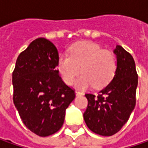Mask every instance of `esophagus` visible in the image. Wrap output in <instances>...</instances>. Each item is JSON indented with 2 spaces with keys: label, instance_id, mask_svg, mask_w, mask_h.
<instances>
[{
  "label": "esophagus",
  "instance_id": "1",
  "mask_svg": "<svg viewBox=\"0 0 148 148\" xmlns=\"http://www.w3.org/2000/svg\"><path fill=\"white\" fill-rule=\"evenodd\" d=\"M84 93H83V92H79V91H76L75 92V95L76 96H82V95H84Z\"/></svg>",
  "mask_w": 148,
  "mask_h": 148
}]
</instances>
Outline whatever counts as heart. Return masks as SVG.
Returning <instances> with one entry per match:
<instances>
[{
    "label": "heart",
    "mask_w": 148,
    "mask_h": 148,
    "mask_svg": "<svg viewBox=\"0 0 148 148\" xmlns=\"http://www.w3.org/2000/svg\"><path fill=\"white\" fill-rule=\"evenodd\" d=\"M117 69V61L112 52L103 49L90 41H81L69 48V54H61L57 60V69L63 81L71 85L76 77L75 86L96 88L106 86L112 80Z\"/></svg>",
    "instance_id": "heart-1"
}]
</instances>
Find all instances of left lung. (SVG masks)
Returning a JSON list of instances; mask_svg holds the SVG:
<instances>
[{"label":"left lung","mask_w":148,"mask_h":148,"mask_svg":"<svg viewBox=\"0 0 148 148\" xmlns=\"http://www.w3.org/2000/svg\"><path fill=\"white\" fill-rule=\"evenodd\" d=\"M117 69L111 82L98 93H87L84 119L88 127L101 136H112L123 127L136 104L138 74L132 56L121 45L113 49Z\"/></svg>","instance_id":"obj_1"}]
</instances>
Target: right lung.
I'll return each mask as SVG.
<instances>
[{
    "mask_svg": "<svg viewBox=\"0 0 148 148\" xmlns=\"http://www.w3.org/2000/svg\"><path fill=\"white\" fill-rule=\"evenodd\" d=\"M58 50L45 38L31 42L16 60L12 74L13 102L23 123L40 137L58 132L74 91L59 74Z\"/></svg>",
    "mask_w": 148,
    "mask_h": 148,
    "instance_id": "obj_1",
    "label": "right lung"
}]
</instances>
